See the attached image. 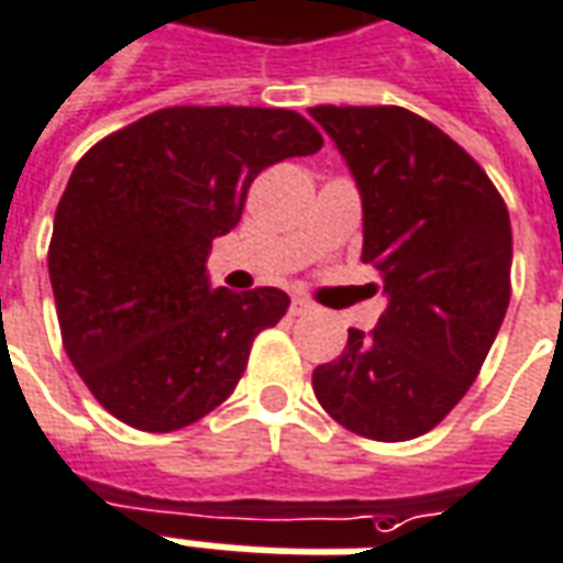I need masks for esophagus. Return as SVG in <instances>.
Wrapping results in <instances>:
<instances>
[{
  "label": "esophagus",
  "mask_w": 563,
  "mask_h": 563,
  "mask_svg": "<svg viewBox=\"0 0 563 563\" xmlns=\"http://www.w3.org/2000/svg\"><path fill=\"white\" fill-rule=\"evenodd\" d=\"M311 309V302L306 297H294L290 299V314L297 318V314H306Z\"/></svg>",
  "instance_id": "obj_1"
}]
</instances>
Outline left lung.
<instances>
[{"label":"left lung","instance_id":"obj_1","mask_svg":"<svg viewBox=\"0 0 563 563\" xmlns=\"http://www.w3.org/2000/svg\"><path fill=\"white\" fill-rule=\"evenodd\" d=\"M311 119L363 197V264L384 278L372 332L347 330L311 387L332 420L372 441H411L453 411L510 306V212L486 170L411 110L318 104Z\"/></svg>","mask_w":563,"mask_h":563}]
</instances>
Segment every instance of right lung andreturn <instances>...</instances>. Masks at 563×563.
Masks as SVG:
<instances>
[{
	"instance_id": "obj_1",
	"label": "right lung",
	"mask_w": 563,
	"mask_h": 563,
	"mask_svg": "<svg viewBox=\"0 0 563 563\" xmlns=\"http://www.w3.org/2000/svg\"><path fill=\"white\" fill-rule=\"evenodd\" d=\"M321 146L294 110L164 108L77 162L47 269L65 354L104 411L174 432L231 396L290 299L209 287V249L236 228L254 176Z\"/></svg>"
}]
</instances>
